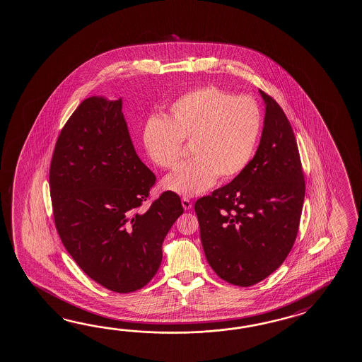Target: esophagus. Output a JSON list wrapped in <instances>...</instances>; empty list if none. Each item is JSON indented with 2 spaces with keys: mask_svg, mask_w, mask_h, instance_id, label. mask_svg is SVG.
<instances>
[{
  "mask_svg": "<svg viewBox=\"0 0 362 362\" xmlns=\"http://www.w3.org/2000/svg\"><path fill=\"white\" fill-rule=\"evenodd\" d=\"M181 203H182L184 210H190V209L193 207V203H192L190 199H187V198H182V199H181Z\"/></svg>",
  "mask_w": 362,
  "mask_h": 362,
  "instance_id": "1",
  "label": "esophagus"
}]
</instances>
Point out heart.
I'll return each instance as SVG.
<instances>
[{"instance_id": "heart-1", "label": "heart", "mask_w": 362, "mask_h": 362, "mask_svg": "<svg viewBox=\"0 0 362 362\" xmlns=\"http://www.w3.org/2000/svg\"><path fill=\"white\" fill-rule=\"evenodd\" d=\"M261 130V110L252 98L206 86L178 98L168 118H148L144 144L155 165L172 169L182 156V142L190 144L194 160L165 177L161 186L182 197H195L207 192L218 176L230 180L244 172Z\"/></svg>"}]
</instances>
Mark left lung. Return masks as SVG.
Wrapping results in <instances>:
<instances>
[{
  "instance_id": "left-lung-1",
  "label": "left lung",
  "mask_w": 362,
  "mask_h": 362,
  "mask_svg": "<svg viewBox=\"0 0 362 362\" xmlns=\"http://www.w3.org/2000/svg\"><path fill=\"white\" fill-rule=\"evenodd\" d=\"M264 103L261 141L249 165L194 206L207 262L218 278L250 286L286 261L303 198L301 160L292 127L276 101Z\"/></svg>"
}]
</instances>
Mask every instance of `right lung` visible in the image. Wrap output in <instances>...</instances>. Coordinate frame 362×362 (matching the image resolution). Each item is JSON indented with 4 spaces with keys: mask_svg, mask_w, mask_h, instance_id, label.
Wrapping results in <instances>:
<instances>
[{
    "mask_svg": "<svg viewBox=\"0 0 362 362\" xmlns=\"http://www.w3.org/2000/svg\"><path fill=\"white\" fill-rule=\"evenodd\" d=\"M153 184L155 175L132 144L122 98L82 101L53 152V216L76 264L113 292H134L155 276L164 238L184 212L172 192L141 210Z\"/></svg>",
    "mask_w": 362,
    "mask_h": 362,
    "instance_id": "1",
    "label": "right lung"
}]
</instances>
